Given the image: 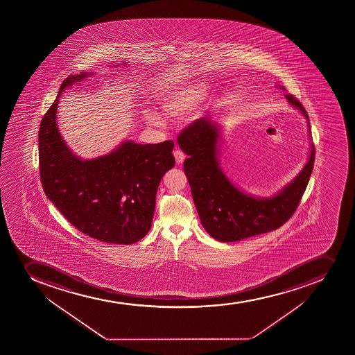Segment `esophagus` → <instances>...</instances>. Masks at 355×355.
I'll use <instances>...</instances> for the list:
<instances>
[{
	"label": "esophagus",
	"mask_w": 355,
	"mask_h": 355,
	"mask_svg": "<svg viewBox=\"0 0 355 355\" xmlns=\"http://www.w3.org/2000/svg\"><path fill=\"white\" fill-rule=\"evenodd\" d=\"M173 156H175L177 164H182L184 159H185V154H184L183 151L180 150V149H175V150L173 151Z\"/></svg>",
	"instance_id": "esophagus-1"
}]
</instances>
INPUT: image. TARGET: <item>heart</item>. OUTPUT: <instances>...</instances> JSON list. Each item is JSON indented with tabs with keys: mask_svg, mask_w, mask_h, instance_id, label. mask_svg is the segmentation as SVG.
Returning <instances> with one entry per match:
<instances>
[{
	"mask_svg": "<svg viewBox=\"0 0 355 355\" xmlns=\"http://www.w3.org/2000/svg\"><path fill=\"white\" fill-rule=\"evenodd\" d=\"M208 85L204 82H198L193 85H187L175 92L168 94L161 102L163 112L173 119H178L191 112L202 99L206 97ZM148 120L153 123H159L161 120L155 114H149Z\"/></svg>",
	"mask_w": 355,
	"mask_h": 355,
	"instance_id": "heart-1",
	"label": "heart"
}]
</instances>
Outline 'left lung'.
<instances>
[{
    "mask_svg": "<svg viewBox=\"0 0 355 355\" xmlns=\"http://www.w3.org/2000/svg\"><path fill=\"white\" fill-rule=\"evenodd\" d=\"M286 98L308 119L300 101L289 94ZM218 139V127L204 116L182 130L177 140L189 155L184 172L205 230L220 242H237L280 228L294 214L309 183L315 162L313 144L300 175L274 197L259 199L243 193L225 177L216 157Z\"/></svg>",
    "mask_w": 355,
    "mask_h": 355,
    "instance_id": "8db88e82",
    "label": "left lung"
}]
</instances>
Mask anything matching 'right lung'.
Masks as SVG:
<instances>
[{
	"mask_svg": "<svg viewBox=\"0 0 355 355\" xmlns=\"http://www.w3.org/2000/svg\"><path fill=\"white\" fill-rule=\"evenodd\" d=\"M87 78L68 76L39 130V173L46 197L75 228L92 239L133 244L147 235L156 192L175 166L173 142L139 144L126 141L94 159L75 156L56 127L59 97L68 85Z\"/></svg>",
	"mask_w": 355,
	"mask_h": 355,
	"instance_id": "right-lung-1",
	"label": "right lung"
}]
</instances>
